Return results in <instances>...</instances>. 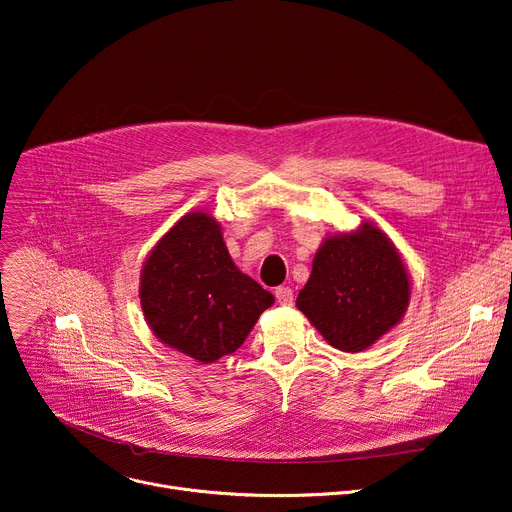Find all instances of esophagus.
Returning <instances> with one entry per match:
<instances>
[{"label":"esophagus","instance_id":"34e87169","mask_svg":"<svg viewBox=\"0 0 512 512\" xmlns=\"http://www.w3.org/2000/svg\"><path fill=\"white\" fill-rule=\"evenodd\" d=\"M275 300L280 302L282 306H290L292 300H294L292 288H288V286H280V288H277V290H275Z\"/></svg>","mask_w":512,"mask_h":512}]
</instances>
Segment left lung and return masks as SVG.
<instances>
[{
    "instance_id": "left-lung-1",
    "label": "left lung",
    "mask_w": 512,
    "mask_h": 512,
    "mask_svg": "<svg viewBox=\"0 0 512 512\" xmlns=\"http://www.w3.org/2000/svg\"><path fill=\"white\" fill-rule=\"evenodd\" d=\"M410 302L406 265L384 232L363 222L322 241L296 306L329 345L357 353L402 320Z\"/></svg>"
}]
</instances>
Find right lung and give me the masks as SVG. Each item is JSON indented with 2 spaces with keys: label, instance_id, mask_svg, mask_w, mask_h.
Wrapping results in <instances>:
<instances>
[{
  "label": "right lung",
  "instance_id": "add662e5",
  "mask_svg": "<svg viewBox=\"0 0 512 512\" xmlns=\"http://www.w3.org/2000/svg\"><path fill=\"white\" fill-rule=\"evenodd\" d=\"M141 308L155 337L202 363L235 353L273 296L230 259L220 224L190 212L149 253Z\"/></svg>",
  "mask_w": 512,
  "mask_h": 512
}]
</instances>
